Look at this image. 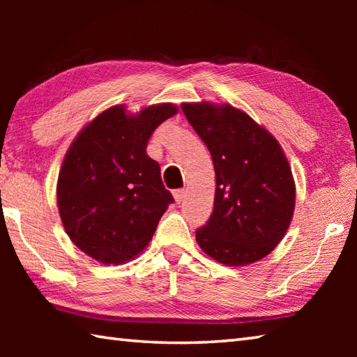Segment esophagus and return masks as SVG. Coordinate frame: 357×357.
Here are the masks:
<instances>
[{"instance_id":"esophagus-1","label":"esophagus","mask_w":357,"mask_h":357,"mask_svg":"<svg viewBox=\"0 0 357 357\" xmlns=\"http://www.w3.org/2000/svg\"><path fill=\"white\" fill-rule=\"evenodd\" d=\"M173 197H174V202H176L178 204L184 202V197H185V190L184 189H178L173 192Z\"/></svg>"}]
</instances>
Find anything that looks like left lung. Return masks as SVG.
Returning <instances> with one entry per match:
<instances>
[{"label":"left lung","mask_w":357,"mask_h":357,"mask_svg":"<svg viewBox=\"0 0 357 357\" xmlns=\"http://www.w3.org/2000/svg\"><path fill=\"white\" fill-rule=\"evenodd\" d=\"M181 108L215 170L214 211L197 229L198 245L225 266L259 261L279 245L294 213L296 184L280 143L229 104L184 102Z\"/></svg>","instance_id":"8db88e82"}]
</instances>
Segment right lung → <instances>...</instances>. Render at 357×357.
I'll list each match as a JSON object with an SVG mask.
<instances>
[{"instance_id":"right-lung-1","label":"right lung","mask_w":357,"mask_h":357,"mask_svg":"<svg viewBox=\"0 0 357 357\" xmlns=\"http://www.w3.org/2000/svg\"><path fill=\"white\" fill-rule=\"evenodd\" d=\"M176 113L168 102L138 113L113 105L89 121L66 153L56 184L59 217L72 243L100 264L140 255L173 203L146 146Z\"/></svg>"}]
</instances>
